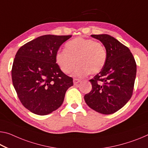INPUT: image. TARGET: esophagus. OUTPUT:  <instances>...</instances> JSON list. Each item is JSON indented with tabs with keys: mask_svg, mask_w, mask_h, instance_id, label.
Masks as SVG:
<instances>
[{
	"mask_svg": "<svg viewBox=\"0 0 148 148\" xmlns=\"http://www.w3.org/2000/svg\"><path fill=\"white\" fill-rule=\"evenodd\" d=\"M80 82H81V79H76V78L73 79V83H74V85H77V84H78L79 83H80Z\"/></svg>",
	"mask_w": 148,
	"mask_h": 148,
	"instance_id": "34e87169",
	"label": "esophagus"
}]
</instances>
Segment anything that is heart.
<instances>
[{"label":"heart","instance_id":"obj_1","mask_svg":"<svg viewBox=\"0 0 148 148\" xmlns=\"http://www.w3.org/2000/svg\"><path fill=\"white\" fill-rule=\"evenodd\" d=\"M106 58L107 53L102 43L81 37L67 42L65 49L58 50L56 54L57 64L65 73H69L77 63H79L73 72L76 77L99 73L103 69Z\"/></svg>","mask_w":148,"mask_h":148}]
</instances>
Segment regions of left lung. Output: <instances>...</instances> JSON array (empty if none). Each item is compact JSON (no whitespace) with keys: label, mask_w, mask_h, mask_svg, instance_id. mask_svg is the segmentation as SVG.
<instances>
[{"label":"left lung","mask_w":148,"mask_h":148,"mask_svg":"<svg viewBox=\"0 0 148 148\" xmlns=\"http://www.w3.org/2000/svg\"><path fill=\"white\" fill-rule=\"evenodd\" d=\"M105 47L107 58L103 69L89 81L92 90L84 99L90 108L103 114L116 112L133 93L136 63L128 47L108 34L91 35Z\"/></svg>","instance_id":"1"}]
</instances>
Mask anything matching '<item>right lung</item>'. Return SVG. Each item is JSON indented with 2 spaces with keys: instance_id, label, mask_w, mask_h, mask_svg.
Returning a JSON list of instances; mask_svg holds the SVG:
<instances>
[{
  "instance_id": "add662e5",
  "label": "right lung",
  "mask_w": 148,
  "mask_h": 148,
  "mask_svg": "<svg viewBox=\"0 0 148 148\" xmlns=\"http://www.w3.org/2000/svg\"><path fill=\"white\" fill-rule=\"evenodd\" d=\"M71 36L44 35L26 43L18 50L12 68L13 86L25 108L47 115L60 108L73 79L56 63L59 48Z\"/></svg>"
}]
</instances>
